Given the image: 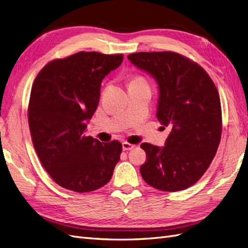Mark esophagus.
I'll list each match as a JSON object with an SVG mask.
<instances>
[{
  "label": "esophagus",
  "instance_id": "obj_1",
  "mask_svg": "<svg viewBox=\"0 0 248 248\" xmlns=\"http://www.w3.org/2000/svg\"><path fill=\"white\" fill-rule=\"evenodd\" d=\"M122 148H123L124 151H129V150H132L134 148V145H131L127 141H123L122 142Z\"/></svg>",
  "mask_w": 248,
  "mask_h": 248
}]
</instances>
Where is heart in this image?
I'll return each instance as SVG.
<instances>
[{
	"label": "heart",
	"instance_id": "1",
	"mask_svg": "<svg viewBox=\"0 0 248 248\" xmlns=\"http://www.w3.org/2000/svg\"><path fill=\"white\" fill-rule=\"evenodd\" d=\"M136 84L147 85V82H146V80H145V78H144L139 77V76H136V77H133V78L130 79L129 85H136Z\"/></svg>",
	"mask_w": 248,
	"mask_h": 248
}]
</instances>
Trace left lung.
Listing matches in <instances>:
<instances>
[{"label":"left lung","instance_id":"1","mask_svg":"<svg viewBox=\"0 0 248 248\" xmlns=\"http://www.w3.org/2000/svg\"><path fill=\"white\" fill-rule=\"evenodd\" d=\"M127 58L158 84L156 116L161 125L171 129L164 147L140 145L147 154L140 175L162 191L188 188L204 175L219 145L218 91L200 65L177 52H136Z\"/></svg>","mask_w":248,"mask_h":248}]
</instances>
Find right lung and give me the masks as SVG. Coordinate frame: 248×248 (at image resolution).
Here are the masks:
<instances>
[{"label": "right lung", "instance_id": "add662e5", "mask_svg": "<svg viewBox=\"0 0 248 248\" xmlns=\"http://www.w3.org/2000/svg\"><path fill=\"white\" fill-rule=\"evenodd\" d=\"M122 61L123 55L79 51L49 62L34 80L28 108L33 145L48 175L66 189L100 188L120 160L121 142H101L85 131L102 79Z\"/></svg>", "mask_w": 248, "mask_h": 248}]
</instances>
